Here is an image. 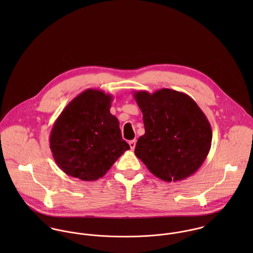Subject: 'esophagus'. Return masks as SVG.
<instances>
[{
    "mask_svg": "<svg viewBox=\"0 0 253 253\" xmlns=\"http://www.w3.org/2000/svg\"><path fill=\"white\" fill-rule=\"evenodd\" d=\"M128 144L130 146V149L131 150H134V148H135V145H136V140L135 139H133V140H130L129 142H128Z\"/></svg>",
    "mask_w": 253,
    "mask_h": 253,
    "instance_id": "esophagus-1",
    "label": "esophagus"
}]
</instances>
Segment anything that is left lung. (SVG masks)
<instances>
[{
	"instance_id": "1",
	"label": "left lung",
	"mask_w": 253,
	"mask_h": 253,
	"mask_svg": "<svg viewBox=\"0 0 253 253\" xmlns=\"http://www.w3.org/2000/svg\"><path fill=\"white\" fill-rule=\"evenodd\" d=\"M143 114L145 133L135 156L155 176L167 182L194 174L208 157L212 130L205 113L186 93L162 88L133 92Z\"/></svg>"
}]
</instances>
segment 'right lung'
Returning <instances> with one entry per match:
<instances>
[{
    "label": "right lung",
    "mask_w": 253,
    "mask_h": 253,
    "mask_svg": "<svg viewBox=\"0 0 253 253\" xmlns=\"http://www.w3.org/2000/svg\"><path fill=\"white\" fill-rule=\"evenodd\" d=\"M113 96L88 88L61 112L49 135L52 157L66 174L84 181L104 176L129 145L110 113Z\"/></svg>",
    "instance_id": "obj_1"
}]
</instances>
